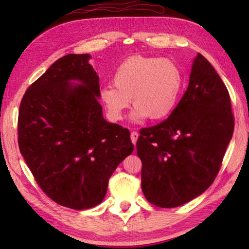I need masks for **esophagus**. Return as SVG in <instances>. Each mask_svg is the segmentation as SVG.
Wrapping results in <instances>:
<instances>
[{"label": "esophagus", "instance_id": "esophagus-1", "mask_svg": "<svg viewBox=\"0 0 249 249\" xmlns=\"http://www.w3.org/2000/svg\"><path fill=\"white\" fill-rule=\"evenodd\" d=\"M138 136H140V134H138V132H132V133H130V141H132V142H133L134 145H136L137 140H138Z\"/></svg>", "mask_w": 249, "mask_h": 249}]
</instances>
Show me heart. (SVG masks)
Returning <instances> with one entry per match:
<instances>
[{
    "label": "heart",
    "instance_id": "heart-1",
    "mask_svg": "<svg viewBox=\"0 0 249 249\" xmlns=\"http://www.w3.org/2000/svg\"><path fill=\"white\" fill-rule=\"evenodd\" d=\"M113 84L101 88L100 99L113 122L121 121L129 107H135L132 121L146 117L166 119L178 104L183 74L174 60L167 58L133 56L126 59L113 74Z\"/></svg>",
    "mask_w": 249,
    "mask_h": 249
}]
</instances>
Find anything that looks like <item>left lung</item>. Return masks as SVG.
<instances>
[{
	"label": "left lung",
	"mask_w": 249,
	"mask_h": 249,
	"mask_svg": "<svg viewBox=\"0 0 249 249\" xmlns=\"http://www.w3.org/2000/svg\"><path fill=\"white\" fill-rule=\"evenodd\" d=\"M234 132L229 91L197 53L187 91L167 120L141 129L142 190L159 208H176L202 195L220 171Z\"/></svg>",
	"instance_id": "left-lung-1"
}]
</instances>
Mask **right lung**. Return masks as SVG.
Returning <instances> with one entry per match:
<instances>
[{
	"mask_svg": "<svg viewBox=\"0 0 249 249\" xmlns=\"http://www.w3.org/2000/svg\"><path fill=\"white\" fill-rule=\"evenodd\" d=\"M90 58L58 59L31 84L18 111L19 150L36 182L56 203L74 210L100 204L109 177L134 150L129 130L104 120Z\"/></svg>",
	"mask_w": 249,
	"mask_h": 249,
	"instance_id": "add662e5",
	"label": "right lung"
}]
</instances>
